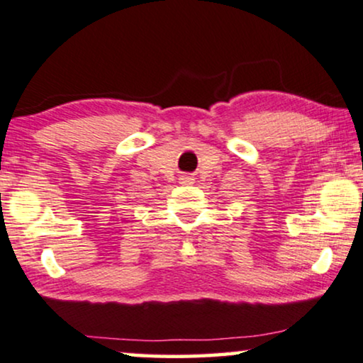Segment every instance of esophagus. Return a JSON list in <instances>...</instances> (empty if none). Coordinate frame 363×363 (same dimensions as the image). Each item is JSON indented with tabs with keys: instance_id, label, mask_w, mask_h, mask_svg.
I'll use <instances>...</instances> for the list:
<instances>
[{
	"instance_id": "1",
	"label": "esophagus",
	"mask_w": 363,
	"mask_h": 363,
	"mask_svg": "<svg viewBox=\"0 0 363 363\" xmlns=\"http://www.w3.org/2000/svg\"><path fill=\"white\" fill-rule=\"evenodd\" d=\"M180 183H183V185H190V183H193V178L191 177H182Z\"/></svg>"
}]
</instances>
